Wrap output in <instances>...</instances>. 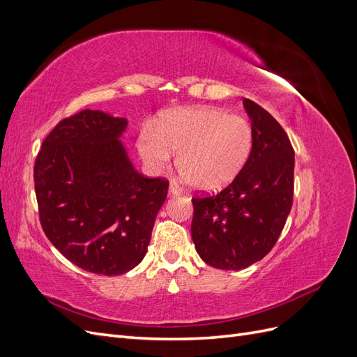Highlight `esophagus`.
Masks as SVG:
<instances>
[{"instance_id": "1", "label": "esophagus", "mask_w": 357, "mask_h": 357, "mask_svg": "<svg viewBox=\"0 0 357 357\" xmlns=\"http://www.w3.org/2000/svg\"><path fill=\"white\" fill-rule=\"evenodd\" d=\"M169 193H171V195L177 197V195H180V193H181V189L176 185V183H171V185H169Z\"/></svg>"}]
</instances>
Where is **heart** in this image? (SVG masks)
<instances>
[{
  "instance_id": "obj_1",
  "label": "heart",
  "mask_w": 357,
  "mask_h": 357,
  "mask_svg": "<svg viewBox=\"0 0 357 357\" xmlns=\"http://www.w3.org/2000/svg\"><path fill=\"white\" fill-rule=\"evenodd\" d=\"M253 144L248 121L213 107L168 112L137 137V150L149 168L164 169L177 152L183 177L202 192L228 186L250 159Z\"/></svg>"
}]
</instances>
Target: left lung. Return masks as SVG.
Here are the masks:
<instances>
[{"label": "left lung", "instance_id": "obj_1", "mask_svg": "<svg viewBox=\"0 0 357 357\" xmlns=\"http://www.w3.org/2000/svg\"><path fill=\"white\" fill-rule=\"evenodd\" d=\"M243 104L255 135L252 156L222 192L192 198L190 226L202 261L235 271L271 252L294 202L295 152L287 134L261 105Z\"/></svg>", "mask_w": 357, "mask_h": 357}]
</instances>
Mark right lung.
Listing matches in <instances>:
<instances>
[{
	"label": "right lung",
	"mask_w": 357,
	"mask_h": 357,
	"mask_svg": "<svg viewBox=\"0 0 357 357\" xmlns=\"http://www.w3.org/2000/svg\"><path fill=\"white\" fill-rule=\"evenodd\" d=\"M125 117L83 110L46 137L34 165L41 228L84 271L121 275L147 253L169 183L147 178L129 160Z\"/></svg>",
	"instance_id": "obj_1"
}]
</instances>
